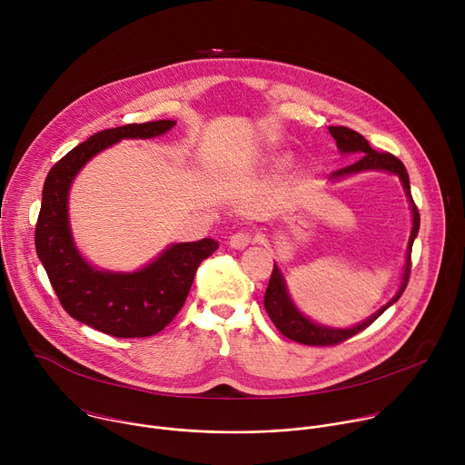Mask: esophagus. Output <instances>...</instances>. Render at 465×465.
I'll list each match as a JSON object with an SVG mask.
<instances>
[{
    "instance_id": "obj_1",
    "label": "esophagus",
    "mask_w": 465,
    "mask_h": 465,
    "mask_svg": "<svg viewBox=\"0 0 465 465\" xmlns=\"http://www.w3.org/2000/svg\"><path fill=\"white\" fill-rule=\"evenodd\" d=\"M255 239H253V235L250 233V232H246V230H241V232H235L232 237H230V241H228V244L232 246V248H235V250H244L248 244H252Z\"/></svg>"
}]
</instances>
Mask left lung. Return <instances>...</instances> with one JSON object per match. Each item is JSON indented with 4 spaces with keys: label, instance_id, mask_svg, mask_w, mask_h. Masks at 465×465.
<instances>
[{
    "label": "left lung",
    "instance_id": "1",
    "mask_svg": "<svg viewBox=\"0 0 465 465\" xmlns=\"http://www.w3.org/2000/svg\"><path fill=\"white\" fill-rule=\"evenodd\" d=\"M331 136L337 140V147L342 154H355L359 156L357 162H353L348 167L339 169L337 173L331 174V180H341L344 176L350 174H357V173H364V171H384L390 174L400 176L403 189L407 193V198L411 203V212H412V232H411V239H409V246H407V257H405V269H403V278H401V285L400 291L395 292V296L382 305L375 314H371L370 318H366L364 322L353 325V327H329V325H322L312 322L311 318H307L302 311H298V307L294 305L289 291H287V283L285 278L280 271L278 264L274 262V271L267 287V292H264V309H267L271 320L274 322V325L282 331V335H285L287 339L305 344V346H333L339 342L348 341L350 337L361 333L362 329H366L370 323H373L390 305H393L397 300L401 298V294L407 289L409 283V274H411V252H412V244L414 239L418 237L420 232V212L412 201L411 194V182H409V173L405 169V165L401 163V160H397L393 154L390 153H377L370 147V143L366 142L364 136H361L359 132L346 128V126H329Z\"/></svg>",
    "mask_w": 465,
    "mask_h": 465
}]
</instances>
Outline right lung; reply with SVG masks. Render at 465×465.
Listing matches in <instances>:
<instances>
[{"label":"right lung","mask_w":465,"mask_h":465,"mask_svg":"<svg viewBox=\"0 0 465 465\" xmlns=\"http://www.w3.org/2000/svg\"><path fill=\"white\" fill-rule=\"evenodd\" d=\"M176 121L162 119L108 128L58 160L42 191L35 244L47 278L72 318L117 339L153 337L182 309L196 269L217 248L215 239L174 242L134 272H112L90 264L79 252L68 217L70 187L79 171L121 140H151Z\"/></svg>","instance_id":"right-lung-1"}]
</instances>
